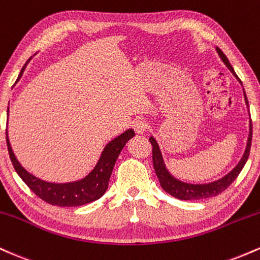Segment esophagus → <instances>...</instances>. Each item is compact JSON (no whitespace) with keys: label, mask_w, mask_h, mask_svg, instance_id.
<instances>
[{"label":"esophagus","mask_w":260,"mask_h":260,"mask_svg":"<svg viewBox=\"0 0 260 260\" xmlns=\"http://www.w3.org/2000/svg\"><path fill=\"white\" fill-rule=\"evenodd\" d=\"M133 128L136 131L137 134H143L147 131L148 123L145 120H136L133 122Z\"/></svg>","instance_id":"obj_1"}]
</instances>
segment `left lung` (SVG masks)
Masks as SVG:
<instances>
[{
  "label": "left lung",
  "mask_w": 260,
  "mask_h": 260,
  "mask_svg": "<svg viewBox=\"0 0 260 260\" xmlns=\"http://www.w3.org/2000/svg\"><path fill=\"white\" fill-rule=\"evenodd\" d=\"M216 52L219 55V57L221 58V61L225 63L226 67L231 71L232 74L235 76V78L241 83L240 78L237 77V74L235 73V70L232 68L231 63L229 62L228 57L225 56L219 47H216ZM242 84V83H241ZM243 96H244V103H246L247 109H249L248 106V100H247V95L244 92L243 89ZM151 145H153V164H154V170L155 174H156L157 178H159L160 186L162 187V189L165 192H168L169 194L177 199H182V201H198V199H205L210 198V197H215L228 188L230 184L234 182L237 176L240 175V172L242 171L243 166L246 165L247 160L249 156V150H250V144H252V120H249V134L248 139H247V145L244 149V153L241 157V160L238 161L237 165L235 166L228 175H225L223 177L219 178V180L214 182H209V183H188V182L181 181L178 178H176L171 172L169 171L168 168L165 165V161H164L162 154H161L160 147L157 144L156 139L153 136L149 137Z\"/></svg>",
  "instance_id": "left-lung-1"
}]
</instances>
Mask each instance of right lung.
Instances as JSON below:
<instances>
[{
  "mask_svg": "<svg viewBox=\"0 0 260 260\" xmlns=\"http://www.w3.org/2000/svg\"><path fill=\"white\" fill-rule=\"evenodd\" d=\"M30 61V59H29ZM28 61V62H29ZM26 62V64H28ZM26 64L20 71L17 82L22 78ZM10 112V107L7 109V116ZM134 137V131L132 128L124 131L123 133L113 138L105 145L101 151V155L98 160L96 165L89 172L85 177L80 178L78 181L64 182V183H57V182H49L41 180L23 168L22 164L17 159L12 150V145L8 139V133H6L7 138V147L10 157L13 164L14 170L19 177L25 182L32 192L49 204L57 205V207H79V205L88 204L100 197L104 196L109 187L110 176L112 174L113 166L121 150L123 149L126 143Z\"/></svg>",
  "mask_w": 260,
  "mask_h": 260,
  "instance_id": "1",
  "label": "right lung"
}]
</instances>
